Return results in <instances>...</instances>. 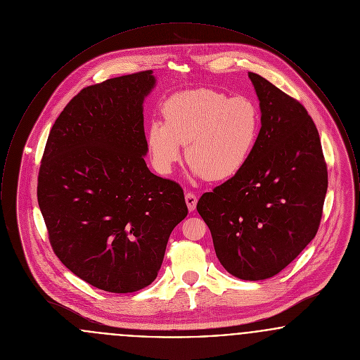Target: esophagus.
Masks as SVG:
<instances>
[{
	"mask_svg": "<svg viewBox=\"0 0 360 360\" xmlns=\"http://www.w3.org/2000/svg\"><path fill=\"white\" fill-rule=\"evenodd\" d=\"M185 200H186V205H188V210H190V212H193V210L195 209L197 201H198L197 195H195L194 193H188V194H186V197H185Z\"/></svg>",
	"mask_w": 360,
	"mask_h": 360,
	"instance_id": "34e87169",
	"label": "esophagus"
}]
</instances>
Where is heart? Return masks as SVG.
<instances>
[{
    "label": "heart",
    "instance_id": "obj_1",
    "mask_svg": "<svg viewBox=\"0 0 360 360\" xmlns=\"http://www.w3.org/2000/svg\"><path fill=\"white\" fill-rule=\"evenodd\" d=\"M162 116L165 122L151 121L146 134L155 169L162 174L181 160L186 143V158L197 176L228 179L245 166L260 132L254 101L209 87L174 94L163 103Z\"/></svg>",
    "mask_w": 360,
    "mask_h": 360
}]
</instances>
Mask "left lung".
<instances>
[{
    "label": "left lung",
    "instance_id": "8db88e82",
    "mask_svg": "<svg viewBox=\"0 0 360 360\" xmlns=\"http://www.w3.org/2000/svg\"><path fill=\"white\" fill-rule=\"evenodd\" d=\"M262 127L245 166L212 191L197 210L216 255L244 281L281 273L316 236L328 170L319 131L304 105L255 72Z\"/></svg>",
    "mask_w": 360,
    "mask_h": 360
}]
</instances>
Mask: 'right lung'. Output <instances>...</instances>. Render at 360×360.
<instances>
[{"instance_id":"right-lung-1","label":"right lung","mask_w":360,"mask_h":360,"mask_svg":"<svg viewBox=\"0 0 360 360\" xmlns=\"http://www.w3.org/2000/svg\"><path fill=\"white\" fill-rule=\"evenodd\" d=\"M151 70L87 86L52 125L37 201L55 255L91 286L151 285L172 229L188 216L184 190L148 170L143 101Z\"/></svg>"}]
</instances>
